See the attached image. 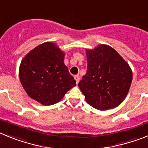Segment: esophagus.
<instances>
[{
    "instance_id": "1",
    "label": "esophagus",
    "mask_w": 148,
    "mask_h": 148,
    "mask_svg": "<svg viewBox=\"0 0 148 148\" xmlns=\"http://www.w3.org/2000/svg\"><path fill=\"white\" fill-rule=\"evenodd\" d=\"M74 78H75L76 84H78V82H79V80H80V77H79V75H75V76H74Z\"/></svg>"
}]
</instances>
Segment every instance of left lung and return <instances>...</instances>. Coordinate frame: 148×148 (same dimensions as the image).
<instances>
[{"label":"left lung","mask_w":148,"mask_h":148,"mask_svg":"<svg viewBox=\"0 0 148 148\" xmlns=\"http://www.w3.org/2000/svg\"><path fill=\"white\" fill-rule=\"evenodd\" d=\"M86 56L87 71L78 83L86 101L99 110L118 107L126 98L133 80L128 63L106 44L87 49Z\"/></svg>","instance_id":"1"}]
</instances>
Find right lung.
<instances>
[{"mask_svg":"<svg viewBox=\"0 0 148 148\" xmlns=\"http://www.w3.org/2000/svg\"><path fill=\"white\" fill-rule=\"evenodd\" d=\"M64 52L56 44L44 42L23 57L19 78L31 99L43 105H52L76 85L64 64Z\"/></svg>","mask_w":148,"mask_h":148,"instance_id":"right-lung-1","label":"right lung"}]
</instances>
